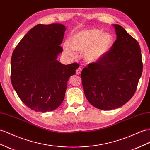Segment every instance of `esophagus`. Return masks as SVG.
I'll use <instances>...</instances> for the list:
<instances>
[{
    "instance_id": "34e87169",
    "label": "esophagus",
    "mask_w": 150,
    "mask_h": 150,
    "mask_svg": "<svg viewBox=\"0 0 150 150\" xmlns=\"http://www.w3.org/2000/svg\"><path fill=\"white\" fill-rule=\"evenodd\" d=\"M81 71H82V69L81 68H80V67L76 69V74H80L81 72Z\"/></svg>"
}]
</instances>
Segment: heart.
Listing matches in <instances>:
<instances>
[{
    "instance_id": "obj_1",
    "label": "heart",
    "mask_w": 150,
    "mask_h": 150,
    "mask_svg": "<svg viewBox=\"0 0 150 150\" xmlns=\"http://www.w3.org/2000/svg\"><path fill=\"white\" fill-rule=\"evenodd\" d=\"M114 43V36L109 32L91 28L74 32L62 47L64 54L69 57L74 56V50H83L84 59L89 63H95L108 54Z\"/></svg>"
}]
</instances>
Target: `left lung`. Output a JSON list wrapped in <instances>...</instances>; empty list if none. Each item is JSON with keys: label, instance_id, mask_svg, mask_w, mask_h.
Segmentation results:
<instances>
[{"label": "left lung", "instance_id": "left-lung-1", "mask_svg": "<svg viewBox=\"0 0 150 150\" xmlns=\"http://www.w3.org/2000/svg\"><path fill=\"white\" fill-rule=\"evenodd\" d=\"M117 40L103 59L84 67L81 77L84 95L93 106L103 110L122 107L130 100L142 74L138 42L119 25Z\"/></svg>", "mask_w": 150, "mask_h": 150}]
</instances>
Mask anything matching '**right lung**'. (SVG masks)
Returning a JSON list of instances; mask_svg holds the SVG:
<instances>
[{"label":"right lung","mask_w":150,"mask_h":150,"mask_svg":"<svg viewBox=\"0 0 150 150\" xmlns=\"http://www.w3.org/2000/svg\"><path fill=\"white\" fill-rule=\"evenodd\" d=\"M66 30L62 24H39L24 36L12 55V85L22 102L36 112L54 110L62 103L68 80L78 67L77 63L64 65L57 60Z\"/></svg>","instance_id":"right-lung-1"}]
</instances>
